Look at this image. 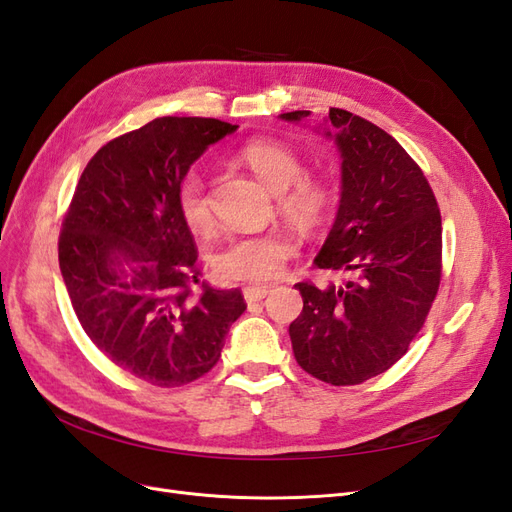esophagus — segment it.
Returning a JSON list of instances; mask_svg holds the SVG:
<instances>
[{
	"label": "esophagus",
	"mask_w": 512,
	"mask_h": 512,
	"mask_svg": "<svg viewBox=\"0 0 512 512\" xmlns=\"http://www.w3.org/2000/svg\"><path fill=\"white\" fill-rule=\"evenodd\" d=\"M269 294L267 286H245L243 288V297L247 303H258L262 301Z\"/></svg>",
	"instance_id": "34e87169"
}]
</instances>
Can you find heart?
<instances>
[{
	"mask_svg": "<svg viewBox=\"0 0 512 512\" xmlns=\"http://www.w3.org/2000/svg\"><path fill=\"white\" fill-rule=\"evenodd\" d=\"M241 162L277 192V205L288 220L312 230L322 224L333 205V190L327 183L303 177V160L294 149L277 141H252L239 151ZM177 203L183 222L192 230H205L211 222L207 181L203 173L190 170L177 185ZM297 252L284 232L269 230L258 235L230 237L211 256V267L228 282L265 284L280 277L286 262Z\"/></svg>",
	"mask_w": 512,
	"mask_h": 512,
	"instance_id": "heart-1",
	"label": "heart"
}]
</instances>
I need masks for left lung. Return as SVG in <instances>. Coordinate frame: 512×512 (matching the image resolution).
<instances>
[{"label":"left lung","instance_id":"left-lung-1","mask_svg":"<svg viewBox=\"0 0 512 512\" xmlns=\"http://www.w3.org/2000/svg\"><path fill=\"white\" fill-rule=\"evenodd\" d=\"M280 117L301 123L309 111ZM322 132L342 158V194L314 265L354 277L294 286L303 312L290 339L307 374L348 386L395 365L425 324L442 275V218L423 170L391 134L344 108H331Z\"/></svg>","mask_w":512,"mask_h":512}]
</instances>
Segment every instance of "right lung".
I'll return each instance as SVG.
<instances>
[{
    "mask_svg": "<svg viewBox=\"0 0 512 512\" xmlns=\"http://www.w3.org/2000/svg\"><path fill=\"white\" fill-rule=\"evenodd\" d=\"M239 126L160 117L106 143L85 166L61 224L59 269L81 327L108 359L156 386L218 363L245 312L239 288L200 284L177 185L209 145Z\"/></svg>",
    "mask_w": 512,
    "mask_h": 512,
    "instance_id": "1",
    "label": "right lung"
}]
</instances>
